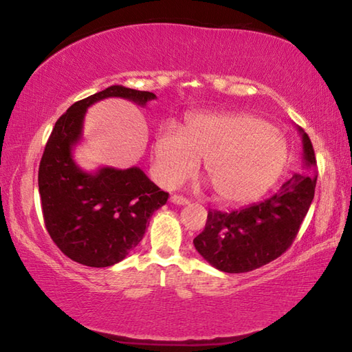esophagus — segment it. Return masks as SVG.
<instances>
[{
	"label": "esophagus",
	"instance_id": "esophagus-1",
	"mask_svg": "<svg viewBox=\"0 0 352 352\" xmlns=\"http://www.w3.org/2000/svg\"><path fill=\"white\" fill-rule=\"evenodd\" d=\"M170 201H172L173 204H177V206H186L189 203V199L182 197V195H176L175 194V195L170 197Z\"/></svg>",
	"mask_w": 352,
	"mask_h": 352
}]
</instances>
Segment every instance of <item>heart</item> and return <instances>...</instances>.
<instances>
[{"label": "heart", "mask_w": 352, "mask_h": 352, "mask_svg": "<svg viewBox=\"0 0 352 352\" xmlns=\"http://www.w3.org/2000/svg\"><path fill=\"white\" fill-rule=\"evenodd\" d=\"M158 182L173 188L204 160V175L225 203H249L277 182L287 149L267 121L249 113H206L186 121L185 131L166 124L154 140Z\"/></svg>", "instance_id": "b5f03b06"}]
</instances>
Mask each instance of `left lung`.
I'll use <instances>...</instances> for the list:
<instances>
[{"label":"left lung","mask_w":352,"mask_h":352,"mask_svg":"<svg viewBox=\"0 0 352 352\" xmlns=\"http://www.w3.org/2000/svg\"><path fill=\"white\" fill-rule=\"evenodd\" d=\"M303 166L316 173L311 139L299 127ZM317 176L294 173L277 194L241 210H208L206 228L194 239L197 252L214 268L249 272L280 258L296 239L316 192Z\"/></svg>","instance_id":"left-lung-1"}]
</instances>
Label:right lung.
I'll return each mask as SVG.
<instances>
[{"mask_svg":"<svg viewBox=\"0 0 352 352\" xmlns=\"http://www.w3.org/2000/svg\"><path fill=\"white\" fill-rule=\"evenodd\" d=\"M107 98L145 107L157 96L111 85L75 102L56 121L38 168L47 232L65 256L91 268L111 267L124 259L144 239L151 216L168 198L139 167H102L87 173L75 164L72 149L81 140L85 111Z\"/></svg>","mask_w":352,"mask_h":352,"instance_id":"1","label":"right lung"}]
</instances>
